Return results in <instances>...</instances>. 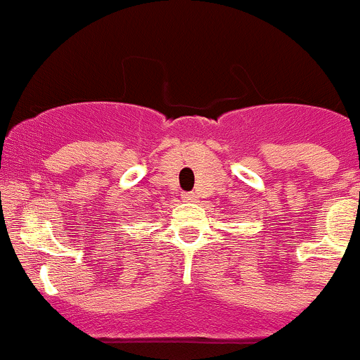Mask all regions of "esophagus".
I'll use <instances>...</instances> for the list:
<instances>
[{
	"mask_svg": "<svg viewBox=\"0 0 360 360\" xmlns=\"http://www.w3.org/2000/svg\"><path fill=\"white\" fill-rule=\"evenodd\" d=\"M195 193H183V200H186V202H193L195 200Z\"/></svg>",
	"mask_w": 360,
	"mask_h": 360,
	"instance_id": "1",
	"label": "esophagus"
}]
</instances>
